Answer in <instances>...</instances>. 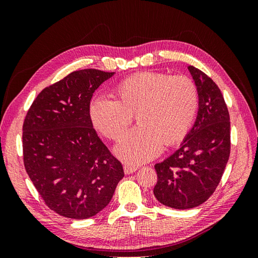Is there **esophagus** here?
Wrapping results in <instances>:
<instances>
[{
	"label": "esophagus",
	"mask_w": 258,
	"mask_h": 258,
	"mask_svg": "<svg viewBox=\"0 0 258 258\" xmlns=\"http://www.w3.org/2000/svg\"><path fill=\"white\" fill-rule=\"evenodd\" d=\"M137 170H138V167H131V166H124L123 167L124 174H131V173L136 172Z\"/></svg>",
	"instance_id": "obj_1"
}]
</instances>
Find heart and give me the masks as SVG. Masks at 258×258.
Segmentation results:
<instances>
[{
  "mask_svg": "<svg viewBox=\"0 0 258 258\" xmlns=\"http://www.w3.org/2000/svg\"><path fill=\"white\" fill-rule=\"evenodd\" d=\"M120 101L97 96L89 113L95 128L108 139H118L128 128L132 115L139 128L132 129L116 144L117 157L140 165L158 156L163 144L181 142L191 128L199 107L195 82L184 75L142 72L119 83Z\"/></svg>",
  "mask_w": 258,
  "mask_h": 258,
  "instance_id": "b5f03b06",
  "label": "heart"
}]
</instances>
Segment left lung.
I'll return each instance as SVG.
<instances>
[{
  "label": "left lung",
  "mask_w": 258,
  "mask_h": 258,
  "mask_svg": "<svg viewBox=\"0 0 258 258\" xmlns=\"http://www.w3.org/2000/svg\"><path fill=\"white\" fill-rule=\"evenodd\" d=\"M188 71L199 92L192 128L172 155L156 163L154 196L177 210L196 208L207 201L220 183L230 154V121L217 85L199 69Z\"/></svg>",
  "instance_id": "1"
}]
</instances>
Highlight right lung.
I'll return each instance as SVG.
<instances>
[{
  "label": "right lung",
  "instance_id": "right-lung-1",
  "mask_svg": "<svg viewBox=\"0 0 258 258\" xmlns=\"http://www.w3.org/2000/svg\"><path fill=\"white\" fill-rule=\"evenodd\" d=\"M114 74L96 69L70 73L36 97L23 122L27 173L61 216H95L123 177L121 163L98 137L89 113L93 92Z\"/></svg>",
  "mask_w": 258,
  "mask_h": 258
}]
</instances>
